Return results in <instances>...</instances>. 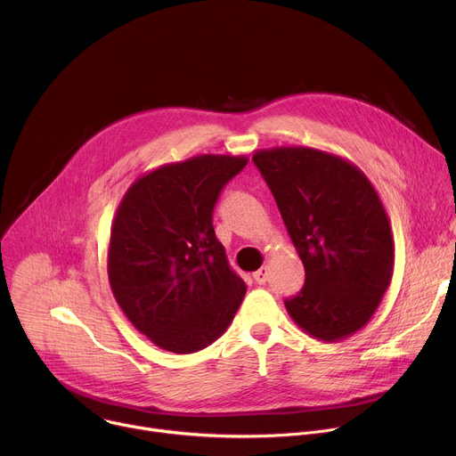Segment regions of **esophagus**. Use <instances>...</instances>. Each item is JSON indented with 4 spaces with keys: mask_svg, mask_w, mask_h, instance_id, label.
Listing matches in <instances>:
<instances>
[{
    "mask_svg": "<svg viewBox=\"0 0 456 456\" xmlns=\"http://www.w3.org/2000/svg\"><path fill=\"white\" fill-rule=\"evenodd\" d=\"M252 276H254V281L257 285H265L267 280H269V267H262L259 271H256Z\"/></svg>",
    "mask_w": 456,
    "mask_h": 456,
    "instance_id": "obj_1",
    "label": "esophagus"
}]
</instances>
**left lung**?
I'll return each mask as SVG.
<instances>
[{"mask_svg": "<svg viewBox=\"0 0 456 456\" xmlns=\"http://www.w3.org/2000/svg\"><path fill=\"white\" fill-rule=\"evenodd\" d=\"M305 267L285 299L296 324L321 341L352 336L370 321L394 276L395 247L380 199L352 162L314 148L256 151Z\"/></svg>", "mask_w": 456, "mask_h": 456, "instance_id": "8db88e82", "label": "left lung"}]
</instances>
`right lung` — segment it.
<instances>
[{
	"mask_svg": "<svg viewBox=\"0 0 456 456\" xmlns=\"http://www.w3.org/2000/svg\"><path fill=\"white\" fill-rule=\"evenodd\" d=\"M247 162L200 155L166 164L135 180L117 209L108 248L111 292L134 327L167 352L204 350L241 305L247 289L215 234L213 209Z\"/></svg>",
	"mask_w": 456,
	"mask_h": 456,
	"instance_id": "obj_1",
	"label": "right lung"
}]
</instances>
